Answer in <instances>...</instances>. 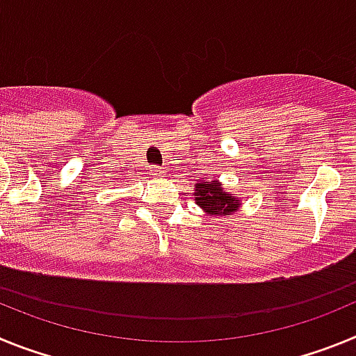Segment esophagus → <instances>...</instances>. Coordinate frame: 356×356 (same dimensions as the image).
<instances>
[{"label": "esophagus", "mask_w": 356, "mask_h": 356, "mask_svg": "<svg viewBox=\"0 0 356 356\" xmlns=\"http://www.w3.org/2000/svg\"><path fill=\"white\" fill-rule=\"evenodd\" d=\"M162 168H159V165H153V168H151V175L153 176H162Z\"/></svg>", "instance_id": "obj_1"}]
</instances>
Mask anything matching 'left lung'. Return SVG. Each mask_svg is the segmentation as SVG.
<instances>
[{
	"mask_svg": "<svg viewBox=\"0 0 356 356\" xmlns=\"http://www.w3.org/2000/svg\"><path fill=\"white\" fill-rule=\"evenodd\" d=\"M194 197L196 205L205 210L210 216H229L238 209L241 201L237 196L225 193L219 181H203L194 185Z\"/></svg>",
	"mask_w": 356,
	"mask_h": 356,
	"instance_id": "1",
	"label": "left lung"
}]
</instances>
